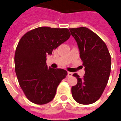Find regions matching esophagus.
I'll use <instances>...</instances> for the list:
<instances>
[{
	"label": "esophagus",
	"mask_w": 121,
	"mask_h": 121,
	"mask_svg": "<svg viewBox=\"0 0 121 121\" xmlns=\"http://www.w3.org/2000/svg\"><path fill=\"white\" fill-rule=\"evenodd\" d=\"M72 76H73V73H71V72H67V76L68 77H71Z\"/></svg>",
	"instance_id": "obj_1"
}]
</instances>
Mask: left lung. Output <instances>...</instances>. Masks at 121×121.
Instances as JSON below:
<instances>
[{"label":"left lung","mask_w":121,"mask_h":121,"mask_svg":"<svg viewBox=\"0 0 121 121\" xmlns=\"http://www.w3.org/2000/svg\"><path fill=\"white\" fill-rule=\"evenodd\" d=\"M77 42L85 74L71 88L73 99L80 104H91L99 100L104 91L110 73L111 57L105 42L96 33L85 27L70 28Z\"/></svg>","instance_id":"1"}]
</instances>
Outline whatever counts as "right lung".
I'll return each instance as SVG.
<instances>
[{
    "instance_id": "right-lung-1",
    "label": "right lung",
    "mask_w": 121,
    "mask_h": 121,
    "mask_svg": "<svg viewBox=\"0 0 121 121\" xmlns=\"http://www.w3.org/2000/svg\"><path fill=\"white\" fill-rule=\"evenodd\" d=\"M70 36L67 28L43 26L29 31L19 40L15 52V71L21 88L31 102L43 105L54 98L67 73L62 69L48 68L46 57Z\"/></svg>"
}]
</instances>
